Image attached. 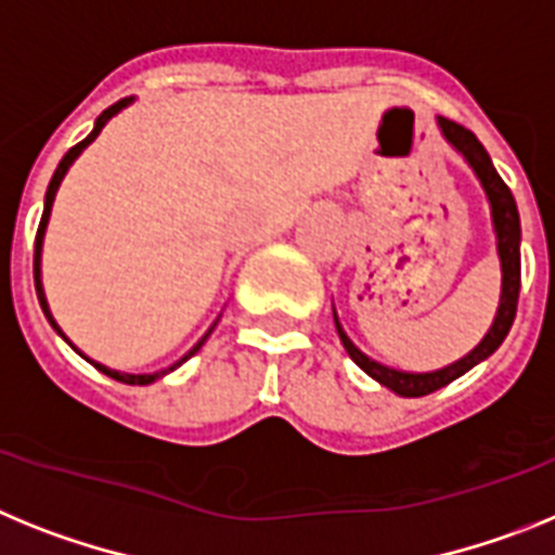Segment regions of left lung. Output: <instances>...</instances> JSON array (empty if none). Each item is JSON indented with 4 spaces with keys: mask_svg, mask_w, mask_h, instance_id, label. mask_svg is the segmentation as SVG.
<instances>
[{
    "mask_svg": "<svg viewBox=\"0 0 555 555\" xmlns=\"http://www.w3.org/2000/svg\"><path fill=\"white\" fill-rule=\"evenodd\" d=\"M438 125H441V131H444L447 142L455 147V151L464 153L466 162L472 164V170L475 176L480 178V184H483L486 197H489L491 204V220H494V231H498V254H500V264H503V296H500V307H498V318H494V324H491L489 335L480 340L475 349L461 358L457 363L447 365L441 371H430V374H408V371H397L388 369V365L374 363L371 358H365L363 351L358 346L351 344L349 337H346L344 326L337 324L335 315V326L337 335H340V344L344 349L349 351V358L360 365V369L374 377L377 383H383L385 388H391L393 393L399 397H427V393L438 391V388H444L450 385L452 379H457L461 374H466L469 369H475L478 363H483L489 354L500 349V344L508 335L511 324H514V315H517V301H519V211H517V201L511 195L508 184H505L503 178L498 176L494 170V164H491L489 153H486L483 144L478 142V137L464 128V125L452 122L447 117H438Z\"/></svg>",
    "mask_w": 555,
    "mask_h": 555,
    "instance_id": "1",
    "label": "left lung"
}]
</instances>
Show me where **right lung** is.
<instances>
[{"mask_svg": "<svg viewBox=\"0 0 555 555\" xmlns=\"http://www.w3.org/2000/svg\"><path fill=\"white\" fill-rule=\"evenodd\" d=\"M131 103V98H125V100H119V103H114V105H108V108L103 111V114H100L98 117V122H94V131L89 133V137L83 139V142H77L75 147H72L69 153H66L64 158H61V164H57V170H55V176H52V181H50V186H47V197H44V215H41V223H38V231H36V254H33V276H36V293H38V301H41V310H44V315H47V321H50L52 326H55V332L61 337H64V332L57 330V324L55 321H52V315H50V307H47V298H44V287H41V240H44V229H47V220H50V209H52V201H55V192H57V186H61V178L66 176V170H69V164L75 162L77 156H80V153H83V147L86 144H91L94 142V139H98V133L103 131V125L108 122L111 117H114V114H117V111H122L125 105ZM211 335V330L206 332L204 337H201V340H197L195 346H192L190 351H186L184 358L178 360L176 365H170V369L167 371H172V369H178V365L184 363V360H190L192 354H195L197 349H201V346L206 344V337ZM89 363H94V360H89ZM94 369H100L103 371V374H108L111 379H119V383H125V385H147V383H153V379H158L162 377V374H167V371H162V374H122V371H111V369H105V365H100V363H94Z\"/></svg>", "mask_w": 555, "mask_h": 555, "instance_id": "obj_1", "label": "right lung"}]
</instances>
